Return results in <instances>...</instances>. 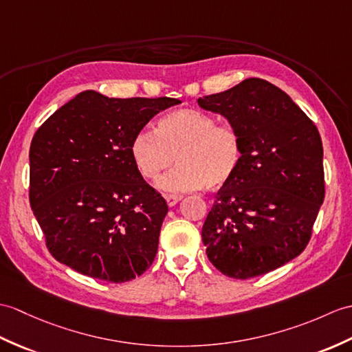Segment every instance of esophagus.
Here are the masks:
<instances>
[{
    "label": "esophagus",
    "mask_w": 352,
    "mask_h": 352,
    "mask_svg": "<svg viewBox=\"0 0 352 352\" xmlns=\"http://www.w3.org/2000/svg\"><path fill=\"white\" fill-rule=\"evenodd\" d=\"M165 199H166L169 207H174L175 204H177L179 199H182V196H178V195H166Z\"/></svg>",
    "instance_id": "esophagus-1"
}]
</instances>
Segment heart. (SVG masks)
I'll list each match as a JSON object with an SVG mask.
<instances>
[{
    "mask_svg": "<svg viewBox=\"0 0 352 352\" xmlns=\"http://www.w3.org/2000/svg\"><path fill=\"white\" fill-rule=\"evenodd\" d=\"M130 154L146 179H157L177 159L179 165L160 179L159 187L184 193L202 186L214 190L232 182L241 168L244 146L234 127L220 126L208 113L187 108L162 116L156 132H136Z\"/></svg>",
    "mask_w": 352,
    "mask_h": 352,
    "instance_id": "1",
    "label": "heart"
}]
</instances>
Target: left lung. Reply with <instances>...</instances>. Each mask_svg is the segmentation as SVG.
I'll use <instances>...</instances> for the list:
<instances>
[{
    "mask_svg": "<svg viewBox=\"0 0 352 352\" xmlns=\"http://www.w3.org/2000/svg\"><path fill=\"white\" fill-rule=\"evenodd\" d=\"M198 103L230 121L244 146L240 170L204 222L207 256L232 279L273 272L312 236L325 195L320 132L287 93L259 78Z\"/></svg>",
    "mask_w": 352,
    "mask_h": 352,
    "instance_id": "left-lung-1",
    "label": "left lung"
}]
</instances>
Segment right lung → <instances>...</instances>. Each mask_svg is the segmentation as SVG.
I'll use <instances>...</instances> for the list:
<instances>
[{
  "label": "right lung",
  "instance_id": "right-lung-1",
  "mask_svg": "<svg viewBox=\"0 0 352 352\" xmlns=\"http://www.w3.org/2000/svg\"><path fill=\"white\" fill-rule=\"evenodd\" d=\"M178 99H109L93 89L55 111L31 141L30 204L61 264L122 283L153 264L163 196L145 182L130 142Z\"/></svg>",
  "mask_w": 352,
  "mask_h": 352
}]
</instances>
